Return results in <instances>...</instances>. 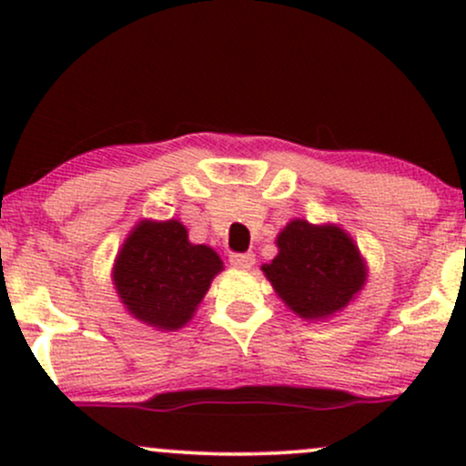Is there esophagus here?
I'll return each instance as SVG.
<instances>
[{"instance_id":"34e87169","label":"esophagus","mask_w":466,"mask_h":466,"mask_svg":"<svg viewBox=\"0 0 466 466\" xmlns=\"http://www.w3.org/2000/svg\"><path fill=\"white\" fill-rule=\"evenodd\" d=\"M254 254L251 251H245V254H229V263H232L237 269H249L254 265Z\"/></svg>"}]
</instances>
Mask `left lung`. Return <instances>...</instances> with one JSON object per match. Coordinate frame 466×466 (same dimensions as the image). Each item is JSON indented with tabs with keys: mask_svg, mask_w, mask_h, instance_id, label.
<instances>
[{
	"mask_svg": "<svg viewBox=\"0 0 466 466\" xmlns=\"http://www.w3.org/2000/svg\"><path fill=\"white\" fill-rule=\"evenodd\" d=\"M278 256L263 267L276 293L300 318H329L366 280L360 249L344 229L296 218L278 234Z\"/></svg>",
	"mask_w": 466,
	"mask_h": 466,
	"instance_id": "8db88e82",
	"label": "left lung"
}]
</instances>
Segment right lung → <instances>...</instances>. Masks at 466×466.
Wrapping results in <instances>:
<instances>
[{
	"instance_id": "right-lung-1",
	"label": "right lung",
	"mask_w": 466,
	"mask_h": 466,
	"mask_svg": "<svg viewBox=\"0 0 466 466\" xmlns=\"http://www.w3.org/2000/svg\"><path fill=\"white\" fill-rule=\"evenodd\" d=\"M223 269L215 249L192 245L179 221H144L125 240L114 267L129 313L157 329H181Z\"/></svg>"
}]
</instances>
